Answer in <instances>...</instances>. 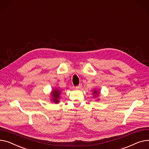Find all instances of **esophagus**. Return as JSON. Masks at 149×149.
<instances>
[{
    "label": "esophagus",
    "instance_id": "1",
    "mask_svg": "<svg viewBox=\"0 0 149 149\" xmlns=\"http://www.w3.org/2000/svg\"><path fill=\"white\" fill-rule=\"evenodd\" d=\"M82 88V84H79V85L78 86H76V89H81Z\"/></svg>",
    "mask_w": 149,
    "mask_h": 149
}]
</instances>
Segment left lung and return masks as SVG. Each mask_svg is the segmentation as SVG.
I'll return each mask as SVG.
<instances>
[{"label":"left lung","mask_w":149,"mask_h":149,"mask_svg":"<svg viewBox=\"0 0 149 149\" xmlns=\"http://www.w3.org/2000/svg\"><path fill=\"white\" fill-rule=\"evenodd\" d=\"M100 93L99 90H97H97L94 89L93 90V94L94 95V97H95V98L98 97L100 95ZM99 100V99H98L97 100Z\"/></svg>","instance_id":"8db88e82"}]
</instances>
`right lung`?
Returning a JSON list of instances; mask_svg holds the SVG:
<instances>
[{
	"label": "right lung",
	"mask_w": 149,
	"mask_h": 149,
	"mask_svg": "<svg viewBox=\"0 0 149 149\" xmlns=\"http://www.w3.org/2000/svg\"><path fill=\"white\" fill-rule=\"evenodd\" d=\"M61 90L58 88H55L52 90L50 93V101L55 103H59L61 99Z\"/></svg>",
	"instance_id": "add662e5"
}]
</instances>
